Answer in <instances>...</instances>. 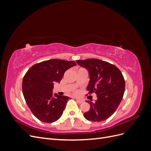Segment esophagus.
<instances>
[{
    "instance_id": "34e87169",
    "label": "esophagus",
    "mask_w": 151,
    "mask_h": 151,
    "mask_svg": "<svg viewBox=\"0 0 151 151\" xmlns=\"http://www.w3.org/2000/svg\"><path fill=\"white\" fill-rule=\"evenodd\" d=\"M76 99V101H77V102L78 103H79V104H81V103H83V102H84V101L83 100H82V99Z\"/></svg>"
}]
</instances>
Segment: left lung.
Returning a JSON list of instances; mask_svg holds the SVG:
<instances>
[{
  "label": "left lung",
  "instance_id": "1",
  "mask_svg": "<svg viewBox=\"0 0 151 151\" xmlns=\"http://www.w3.org/2000/svg\"><path fill=\"white\" fill-rule=\"evenodd\" d=\"M76 62L88 71L89 93L97 94L94 103L88 101L90 109L84 113V116L88 120L97 122L108 119L115 113L124 94L125 83L121 71L115 65L99 59Z\"/></svg>",
  "mask_w": 151,
  "mask_h": 151
}]
</instances>
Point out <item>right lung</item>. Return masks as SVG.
I'll use <instances>...</instances> for the list:
<instances>
[{"label":"right lung","mask_w":151,"mask_h":151,"mask_svg":"<svg viewBox=\"0 0 151 151\" xmlns=\"http://www.w3.org/2000/svg\"><path fill=\"white\" fill-rule=\"evenodd\" d=\"M76 65L74 61L52 59L36 63L26 72L22 80V93L39 120L52 123L60 118L69 97L53 94V83H60L65 72Z\"/></svg>","instance_id":"1"}]
</instances>
